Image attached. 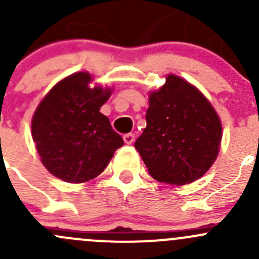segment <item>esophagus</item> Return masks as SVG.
Returning <instances> with one entry per match:
<instances>
[{"instance_id":"34e87169","label":"esophagus","mask_w":259,"mask_h":259,"mask_svg":"<svg viewBox=\"0 0 259 259\" xmlns=\"http://www.w3.org/2000/svg\"><path fill=\"white\" fill-rule=\"evenodd\" d=\"M122 139H124L125 144H133L135 140V135L132 134V133H129V134H125L124 137H122Z\"/></svg>"}]
</instances>
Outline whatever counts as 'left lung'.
Masks as SVG:
<instances>
[{
	"label": "left lung",
	"mask_w": 259,
	"mask_h": 259,
	"mask_svg": "<svg viewBox=\"0 0 259 259\" xmlns=\"http://www.w3.org/2000/svg\"><path fill=\"white\" fill-rule=\"evenodd\" d=\"M145 119L135 148L154 179L184 185L207 173L218 156L222 124L197 88L168 75L165 83L149 96Z\"/></svg>",
	"instance_id": "1"
}]
</instances>
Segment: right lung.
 <instances>
[{
  "instance_id": "obj_1",
  "label": "right lung",
  "mask_w": 259,
  "mask_h": 259,
  "mask_svg": "<svg viewBox=\"0 0 259 259\" xmlns=\"http://www.w3.org/2000/svg\"><path fill=\"white\" fill-rule=\"evenodd\" d=\"M88 72L57 82L32 117V139L41 161L52 176L67 183H85L103 173L124 142L100 108L111 90L95 86Z\"/></svg>"
}]
</instances>
